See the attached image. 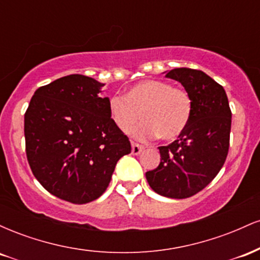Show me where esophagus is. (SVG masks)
I'll use <instances>...</instances> for the list:
<instances>
[{
  "label": "esophagus",
  "instance_id": "34e87169",
  "mask_svg": "<svg viewBox=\"0 0 260 260\" xmlns=\"http://www.w3.org/2000/svg\"><path fill=\"white\" fill-rule=\"evenodd\" d=\"M143 150H144V147H142V145L132 142V154L133 155H139Z\"/></svg>",
  "mask_w": 260,
  "mask_h": 260
}]
</instances>
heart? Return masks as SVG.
<instances>
[{
  "label": "heart",
  "mask_w": 260,
  "mask_h": 260,
  "mask_svg": "<svg viewBox=\"0 0 260 260\" xmlns=\"http://www.w3.org/2000/svg\"><path fill=\"white\" fill-rule=\"evenodd\" d=\"M109 110L115 126L128 133L142 117L143 122L132 131L138 139H177L186 131L193 113L189 92L164 80L148 79L137 83L124 96L110 98Z\"/></svg>",
  "instance_id": "b5f03b06"
}]
</instances>
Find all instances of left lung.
<instances>
[{
    "mask_svg": "<svg viewBox=\"0 0 260 260\" xmlns=\"http://www.w3.org/2000/svg\"><path fill=\"white\" fill-rule=\"evenodd\" d=\"M166 77L180 82L189 92L192 118L177 140L159 147V166L145 177L157 194L183 199L207 187L225 164L231 110L222 86L202 71L175 68Z\"/></svg>",
    "mask_w": 260,
    "mask_h": 260,
    "instance_id": "left-lung-1",
    "label": "left lung"
}]
</instances>
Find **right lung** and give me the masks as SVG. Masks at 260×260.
I'll return each instance as SVG.
<instances>
[{
	"mask_svg": "<svg viewBox=\"0 0 260 260\" xmlns=\"http://www.w3.org/2000/svg\"><path fill=\"white\" fill-rule=\"evenodd\" d=\"M104 84L71 74L40 86L24 115L26 159L35 178L62 201L85 204L111 181L117 161L131 153L128 137L110 116Z\"/></svg>",
	"mask_w": 260,
	"mask_h": 260,
	"instance_id": "add662e5",
	"label": "right lung"
}]
</instances>
